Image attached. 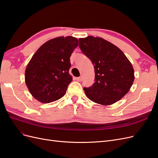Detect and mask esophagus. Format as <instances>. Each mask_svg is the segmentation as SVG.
I'll return each instance as SVG.
<instances>
[{
	"mask_svg": "<svg viewBox=\"0 0 158 158\" xmlns=\"http://www.w3.org/2000/svg\"><path fill=\"white\" fill-rule=\"evenodd\" d=\"M75 80L76 81H78V82H80V81L82 80V77H77V78H75Z\"/></svg>",
	"mask_w": 158,
	"mask_h": 158,
	"instance_id": "34e87169",
	"label": "esophagus"
}]
</instances>
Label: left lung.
<instances>
[{
    "label": "left lung",
    "instance_id": "1",
    "mask_svg": "<svg viewBox=\"0 0 158 158\" xmlns=\"http://www.w3.org/2000/svg\"><path fill=\"white\" fill-rule=\"evenodd\" d=\"M79 47L92 61L95 83L84 88L86 96L103 106L113 104L130 90L135 80L134 69L123 52L103 38H80Z\"/></svg>",
    "mask_w": 158,
    "mask_h": 158
}]
</instances>
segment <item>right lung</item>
Returning <instances> with one entry per match:
<instances>
[{
	"mask_svg": "<svg viewBox=\"0 0 158 158\" xmlns=\"http://www.w3.org/2000/svg\"><path fill=\"white\" fill-rule=\"evenodd\" d=\"M78 45L75 37H59L38 49L25 73L26 84L33 98L47 103L64 96L73 80L69 74L70 57Z\"/></svg>",
	"mask_w": 158,
	"mask_h": 158,
	"instance_id": "1",
	"label": "right lung"
}]
</instances>
